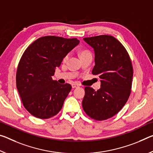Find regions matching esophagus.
Returning <instances> with one entry per match:
<instances>
[{
  "label": "esophagus",
  "instance_id": "esophagus-1",
  "mask_svg": "<svg viewBox=\"0 0 153 153\" xmlns=\"http://www.w3.org/2000/svg\"><path fill=\"white\" fill-rule=\"evenodd\" d=\"M78 86H79V85H78V84H72V88H77V87H78Z\"/></svg>",
  "mask_w": 153,
  "mask_h": 153
}]
</instances>
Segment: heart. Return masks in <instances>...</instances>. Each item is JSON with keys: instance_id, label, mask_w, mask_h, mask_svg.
<instances>
[{"instance_id": "heart-1", "label": "heart", "mask_w": 153, "mask_h": 153, "mask_svg": "<svg viewBox=\"0 0 153 153\" xmlns=\"http://www.w3.org/2000/svg\"><path fill=\"white\" fill-rule=\"evenodd\" d=\"M84 52H82L81 53V54H82V53H84Z\"/></svg>"}]
</instances>
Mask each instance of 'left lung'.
Wrapping results in <instances>:
<instances>
[{
	"label": "left lung",
	"instance_id": "left-lung-1",
	"mask_svg": "<svg viewBox=\"0 0 153 153\" xmlns=\"http://www.w3.org/2000/svg\"><path fill=\"white\" fill-rule=\"evenodd\" d=\"M84 40L94 49L95 65L92 74L100 78L101 88L95 91L86 86L82 107L89 117L104 120L116 115L129 97L131 60L122 43L112 36L99 35Z\"/></svg>",
	"mask_w": 153,
	"mask_h": 153
}]
</instances>
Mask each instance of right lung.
Here are the masks:
<instances>
[{"label":"right lung","mask_w":153,"mask_h":153,"mask_svg":"<svg viewBox=\"0 0 153 153\" xmlns=\"http://www.w3.org/2000/svg\"><path fill=\"white\" fill-rule=\"evenodd\" d=\"M79 43L76 38L45 36L24 51L17 69L16 86L30 114L47 119L61 110L72 87L53 80L52 76L65 56Z\"/></svg>","instance_id":"right-lung-1"}]
</instances>
